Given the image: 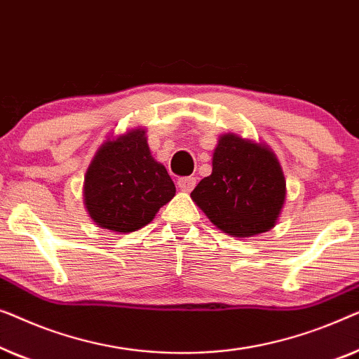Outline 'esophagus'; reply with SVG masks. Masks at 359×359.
<instances>
[{"label": "esophagus", "mask_w": 359, "mask_h": 359, "mask_svg": "<svg viewBox=\"0 0 359 359\" xmlns=\"http://www.w3.org/2000/svg\"><path fill=\"white\" fill-rule=\"evenodd\" d=\"M195 184H196V179H195V177H182V179H179V182H177L179 189H180L182 191H185V194H189V191L194 190Z\"/></svg>", "instance_id": "1"}]
</instances>
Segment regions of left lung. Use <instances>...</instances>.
Listing matches in <instances>:
<instances>
[{
    "instance_id": "obj_1",
    "label": "left lung",
    "mask_w": 359,
    "mask_h": 359,
    "mask_svg": "<svg viewBox=\"0 0 359 359\" xmlns=\"http://www.w3.org/2000/svg\"><path fill=\"white\" fill-rule=\"evenodd\" d=\"M211 164V175L190 194L211 223L239 239L275 228L286 200V180L269 144L223 133Z\"/></svg>"
}]
</instances>
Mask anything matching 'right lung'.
Returning <instances> with one entry per match:
<instances>
[{
    "instance_id": "right-lung-1",
    "label": "right lung",
    "mask_w": 359,
    "mask_h": 359,
    "mask_svg": "<svg viewBox=\"0 0 359 359\" xmlns=\"http://www.w3.org/2000/svg\"><path fill=\"white\" fill-rule=\"evenodd\" d=\"M84 206L97 228L128 234L154 219L175 195L168 170L151 156L146 130L107 138L84 175Z\"/></svg>"
}]
</instances>
